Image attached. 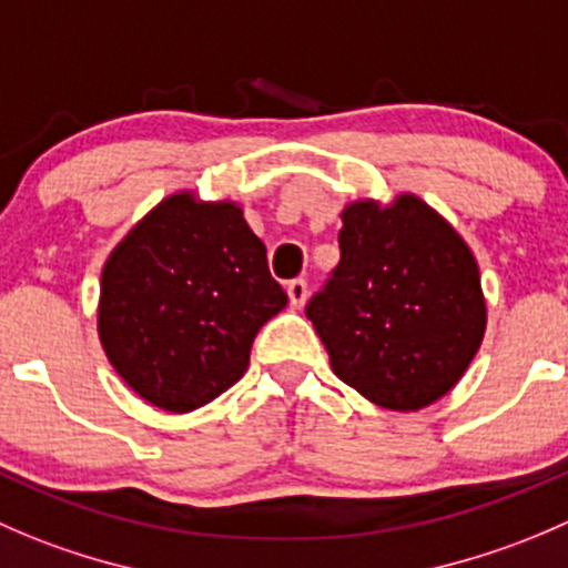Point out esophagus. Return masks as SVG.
Here are the masks:
<instances>
[{"label": "esophagus", "mask_w": 568, "mask_h": 568, "mask_svg": "<svg viewBox=\"0 0 568 568\" xmlns=\"http://www.w3.org/2000/svg\"><path fill=\"white\" fill-rule=\"evenodd\" d=\"M288 300H291V307H305L307 302V283L305 280H291L288 283Z\"/></svg>", "instance_id": "obj_1"}]
</instances>
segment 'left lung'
Returning <instances> with one entry per match:
<instances>
[{
    "label": "left lung",
    "mask_w": 568,
    "mask_h": 568,
    "mask_svg": "<svg viewBox=\"0 0 568 568\" xmlns=\"http://www.w3.org/2000/svg\"><path fill=\"white\" fill-rule=\"evenodd\" d=\"M341 263L307 305L335 377L385 410H422L458 385L488 324L480 266L416 194L341 211Z\"/></svg>",
    "instance_id": "1"
}]
</instances>
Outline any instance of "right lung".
Returning <instances> with one entry per match:
<instances>
[{
	"label": "right lung",
	"instance_id": "right-lung-1",
	"mask_svg": "<svg viewBox=\"0 0 568 568\" xmlns=\"http://www.w3.org/2000/svg\"><path fill=\"white\" fill-rule=\"evenodd\" d=\"M285 305L244 207L183 189L108 255L97 333L126 388L161 410L191 413L244 377L257 329Z\"/></svg>",
	"mask_w": 568,
	"mask_h": 568
}]
</instances>
